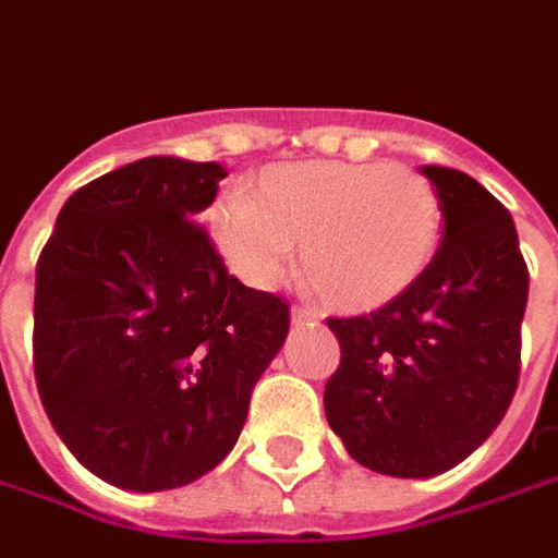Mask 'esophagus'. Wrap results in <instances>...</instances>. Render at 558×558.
Listing matches in <instances>:
<instances>
[{"label":"esophagus","instance_id":"34e87169","mask_svg":"<svg viewBox=\"0 0 558 558\" xmlns=\"http://www.w3.org/2000/svg\"><path fill=\"white\" fill-rule=\"evenodd\" d=\"M291 322L294 325H313V322H318V313L316 310H306V306H294L291 310Z\"/></svg>","mask_w":558,"mask_h":558}]
</instances>
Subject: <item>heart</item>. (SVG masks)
I'll return each mask as SVG.
<instances>
[{"instance_id":"b5f03b06","label":"heart","mask_w":558,"mask_h":558,"mask_svg":"<svg viewBox=\"0 0 558 558\" xmlns=\"http://www.w3.org/2000/svg\"><path fill=\"white\" fill-rule=\"evenodd\" d=\"M209 230L248 288L279 286L301 242L303 272L318 298L340 313H367L403 294L432 264L440 197L403 163H279L257 175L255 197L228 191L215 199Z\"/></svg>"}]
</instances>
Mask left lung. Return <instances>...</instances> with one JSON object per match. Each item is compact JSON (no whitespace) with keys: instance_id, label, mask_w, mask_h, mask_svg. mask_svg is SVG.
Returning a JSON list of instances; mask_svg holds the SVG:
<instances>
[{"instance_id":"left-lung-1","label":"left lung","mask_w":558,"mask_h":558,"mask_svg":"<svg viewBox=\"0 0 558 558\" xmlns=\"http://www.w3.org/2000/svg\"><path fill=\"white\" fill-rule=\"evenodd\" d=\"M422 175L444 215L432 264L376 313L328 318L340 340L328 425L355 462L389 477H434L464 462L520 383L529 267L513 218L459 169Z\"/></svg>"}]
</instances>
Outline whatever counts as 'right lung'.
I'll return each mask as SVG.
<instances>
[{"instance_id":"right-lung-1","label":"right lung","mask_w":558,"mask_h":558,"mask_svg":"<svg viewBox=\"0 0 558 558\" xmlns=\"http://www.w3.org/2000/svg\"><path fill=\"white\" fill-rule=\"evenodd\" d=\"M221 163L142 157L78 187L36 264V386L90 474L179 489L240 437L288 303L230 276L197 215Z\"/></svg>"}]
</instances>
